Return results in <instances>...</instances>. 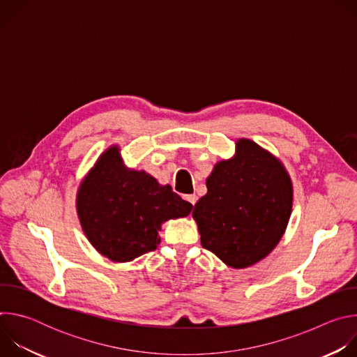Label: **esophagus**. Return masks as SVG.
<instances>
[{"mask_svg": "<svg viewBox=\"0 0 357 357\" xmlns=\"http://www.w3.org/2000/svg\"><path fill=\"white\" fill-rule=\"evenodd\" d=\"M183 197H185V200H188V202L190 203V205L195 206V203H196V200H197V196H196V195H185Z\"/></svg>", "mask_w": 357, "mask_h": 357, "instance_id": "1", "label": "esophagus"}]
</instances>
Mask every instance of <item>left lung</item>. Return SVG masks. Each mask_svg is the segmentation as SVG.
<instances>
[{"instance_id":"8db88e82","label":"left lung","mask_w":357,"mask_h":357,"mask_svg":"<svg viewBox=\"0 0 357 357\" xmlns=\"http://www.w3.org/2000/svg\"><path fill=\"white\" fill-rule=\"evenodd\" d=\"M234 158L206 179L208 193L192 212L202 247L233 268L259 263L281 240L292 209L284 165L251 139H238Z\"/></svg>"}]
</instances>
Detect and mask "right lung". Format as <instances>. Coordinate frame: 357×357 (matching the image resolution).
Instances as JSON below:
<instances>
[{
  "mask_svg": "<svg viewBox=\"0 0 357 357\" xmlns=\"http://www.w3.org/2000/svg\"><path fill=\"white\" fill-rule=\"evenodd\" d=\"M77 215L93 247L126 263L160 244L158 231L169 219L185 218L192 205L144 171L127 169L117 146L98 158L77 192Z\"/></svg>",
  "mask_w": 357,
  "mask_h": 357,
  "instance_id": "1",
  "label": "right lung"
}]
</instances>
